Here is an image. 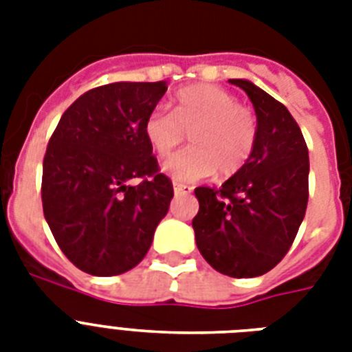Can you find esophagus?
<instances>
[{
	"instance_id": "obj_1",
	"label": "esophagus",
	"mask_w": 352,
	"mask_h": 352,
	"mask_svg": "<svg viewBox=\"0 0 352 352\" xmlns=\"http://www.w3.org/2000/svg\"><path fill=\"white\" fill-rule=\"evenodd\" d=\"M173 192H175V195H186V193L192 192V188L186 186V184H179V182H175V184H173Z\"/></svg>"
}]
</instances>
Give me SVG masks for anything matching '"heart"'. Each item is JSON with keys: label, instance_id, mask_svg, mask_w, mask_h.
<instances>
[{"label": "heart", "instance_id": "b5f03b06", "mask_svg": "<svg viewBox=\"0 0 352 352\" xmlns=\"http://www.w3.org/2000/svg\"><path fill=\"white\" fill-rule=\"evenodd\" d=\"M186 133L192 148L166 160L162 171L175 182H197L219 170L230 177L245 168L257 142L254 113L239 106L232 93L212 84L179 91L173 113L155 107L144 120V137L159 157H168Z\"/></svg>", "mask_w": 352, "mask_h": 352}]
</instances>
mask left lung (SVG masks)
I'll return each instance as SVG.
<instances>
[{
    "label": "left lung",
    "instance_id": "obj_1",
    "mask_svg": "<svg viewBox=\"0 0 352 352\" xmlns=\"http://www.w3.org/2000/svg\"><path fill=\"white\" fill-rule=\"evenodd\" d=\"M250 98L257 142L245 168L219 190L195 188L192 226L199 252L217 272L256 278L289 252L309 201V149L289 109L250 80L232 78Z\"/></svg>",
    "mask_w": 352,
    "mask_h": 352
}]
</instances>
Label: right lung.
I'll return each instance as SVG.
<instances>
[{
	"instance_id": "obj_1",
	"label": "right lung",
	"mask_w": 352,
	"mask_h": 352,
	"mask_svg": "<svg viewBox=\"0 0 352 352\" xmlns=\"http://www.w3.org/2000/svg\"><path fill=\"white\" fill-rule=\"evenodd\" d=\"M166 89V82L95 87L71 104L49 140L43 215L69 261L91 276L137 267L168 214L173 186L144 137V120Z\"/></svg>"
}]
</instances>
